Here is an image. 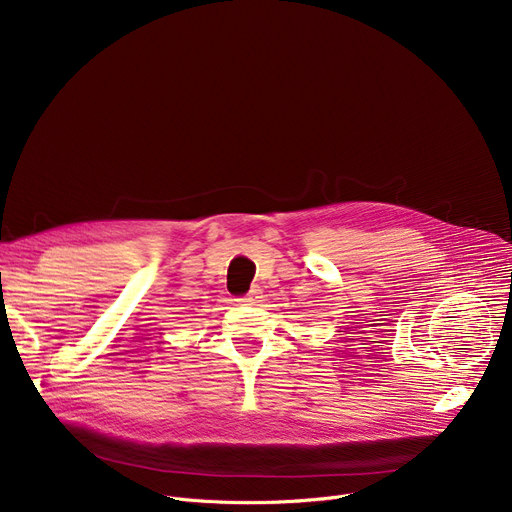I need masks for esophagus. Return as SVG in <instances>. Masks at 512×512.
Instances as JSON below:
<instances>
[{
    "label": "esophagus",
    "instance_id": "34e87169",
    "mask_svg": "<svg viewBox=\"0 0 512 512\" xmlns=\"http://www.w3.org/2000/svg\"><path fill=\"white\" fill-rule=\"evenodd\" d=\"M259 298H261V289L251 287V289H249V294H247V296H243V298H241V302H245V304H257V302H259Z\"/></svg>",
    "mask_w": 512,
    "mask_h": 512
}]
</instances>
